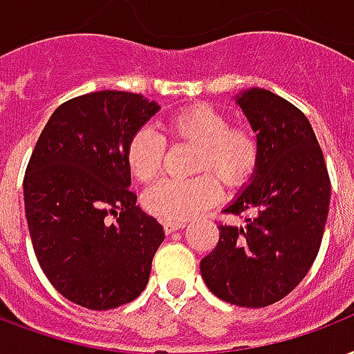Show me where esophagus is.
I'll return each instance as SVG.
<instances>
[{"mask_svg":"<svg viewBox=\"0 0 354 354\" xmlns=\"http://www.w3.org/2000/svg\"><path fill=\"white\" fill-rule=\"evenodd\" d=\"M164 232L169 234V232L179 231V229H185L186 221H164Z\"/></svg>","mask_w":354,"mask_h":354,"instance_id":"esophagus-1","label":"esophagus"}]
</instances>
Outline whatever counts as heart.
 Instances as JSON below:
<instances>
[{
	"mask_svg": "<svg viewBox=\"0 0 354 354\" xmlns=\"http://www.w3.org/2000/svg\"><path fill=\"white\" fill-rule=\"evenodd\" d=\"M171 144H192V174L183 180H162L142 197L147 214L158 220H190L220 197V185L227 190L242 188L253 179L262 157L259 131L249 123H231V118L210 105H188L164 122ZM166 158V142L151 127H140L129 138L125 162L134 179L147 185L158 177Z\"/></svg>",
	"mask_w": 354,
	"mask_h": 354,
	"instance_id": "obj_1",
	"label": "heart"
}]
</instances>
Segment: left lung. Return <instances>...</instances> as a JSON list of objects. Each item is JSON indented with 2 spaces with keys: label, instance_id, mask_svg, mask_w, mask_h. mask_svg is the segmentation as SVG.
<instances>
[{
  "label": "left lung",
  "instance_id": "1",
  "mask_svg": "<svg viewBox=\"0 0 354 354\" xmlns=\"http://www.w3.org/2000/svg\"><path fill=\"white\" fill-rule=\"evenodd\" d=\"M238 105L260 134L253 183L223 210L220 240L201 260L203 281L220 299L264 308L292 292L314 264L327 223L330 179L306 116L281 95L251 88Z\"/></svg>",
  "mask_w": 354,
  "mask_h": 354
}]
</instances>
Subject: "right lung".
Listing matches in <instances>:
<instances>
[{
  "instance_id": "right-lung-1",
  "label": "right lung",
  "mask_w": 354,
  "mask_h": 354,
  "mask_svg": "<svg viewBox=\"0 0 354 354\" xmlns=\"http://www.w3.org/2000/svg\"><path fill=\"white\" fill-rule=\"evenodd\" d=\"M158 111L140 94L101 90L66 101L38 136L24 177L42 271L66 299L111 310L149 281L162 225L136 207L125 147Z\"/></svg>"
}]
</instances>
